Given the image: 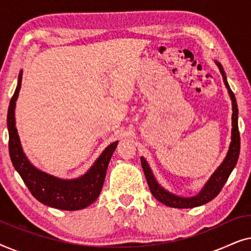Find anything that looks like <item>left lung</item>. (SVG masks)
Returning <instances> with one entry per match:
<instances>
[{
    "label": "left lung",
    "mask_w": 251,
    "mask_h": 251,
    "mask_svg": "<svg viewBox=\"0 0 251 251\" xmlns=\"http://www.w3.org/2000/svg\"><path fill=\"white\" fill-rule=\"evenodd\" d=\"M217 66L221 71L223 80L227 88V91L229 94L232 100V137H231V144H229L228 152L226 154L224 161H223L221 166L217 168V170L211 175V177L209 178V180L205 183L203 188L192 198H183L179 195L173 194L161 186L157 183L155 177L151 170V168L147 163V161L142 156L140 161H142V167L145 174L147 184L151 192H152L153 197L162 202L163 204L168 205L171 208H180V209H186V208H194L199 207V205L208 203L209 201H211L212 199H215L219 194V192L222 191L223 186H224L226 181H227L229 175H231L232 170L234 169L236 162H238L239 154H240V132H239V126H238V105H236V99L235 96L233 94V91L229 88L227 83V78H226L225 72L223 70V66L218 61H216Z\"/></svg>",
    "instance_id": "1"
}]
</instances>
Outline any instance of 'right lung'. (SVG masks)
Returning a JSON list of instances; mask_svg holds the SVG:
<instances>
[{
  "label": "right lung",
  "instance_id": "1",
  "mask_svg": "<svg viewBox=\"0 0 251 251\" xmlns=\"http://www.w3.org/2000/svg\"><path fill=\"white\" fill-rule=\"evenodd\" d=\"M23 72H20L16 91L10 100L8 109L9 153L15 169L36 200L51 208L61 210H80L97 200L104 185L109 160L118 146L114 142L105 149L90 169L76 179H60L43 173L33 166L23 152L17 132L15 108L16 100L22 87Z\"/></svg>",
  "mask_w": 251,
  "mask_h": 251
}]
</instances>
